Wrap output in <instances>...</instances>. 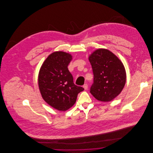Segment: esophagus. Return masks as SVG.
<instances>
[{
  "label": "esophagus",
  "instance_id": "esophagus-1",
  "mask_svg": "<svg viewBox=\"0 0 153 153\" xmlns=\"http://www.w3.org/2000/svg\"><path fill=\"white\" fill-rule=\"evenodd\" d=\"M83 88L85 89V90H86V89H88V85L87 84H84V85H83Z\"/></svg>",
  "mask_w": 153,
  "mask_h": 153
}]
</instances>
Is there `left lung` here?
<instances>
[{"label":"left lung","mask_w":153,"mask_h":153,"mask_svg":"<svg viewBox=\"0 0 153 153\" xmlns=\"http://www.w3.org/2000/svg\"><path fill=\"white\" fill-rule=\"evenodd\" d=\"M94 74L91 94L98 101L109 102L124 87L126 72L122 62L109 50L99 49L89 56Z\"/></svg>","instance_id":"obj_1"}]
</instances>
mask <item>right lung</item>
Segmentation results:
<instances>
[{
	"instance_id": "right-lung-1",
	"label": "right lung",
	"mask_w": 153,
	"mask_h": 153,
	"mask_svg": "<svg viewBox=\"0 0 153 153\" xmlns=\"http://www.w3.org/2000/svg\"><path fill=\"white\" fill-rule=\"evenodd\" d=\"M72 55L54 52L44 61L38 75V85L45 101L55 109L65 111L75 103L78 94L84 90L74 84L68 69Z\"/></svg>"
}]
</instances>
